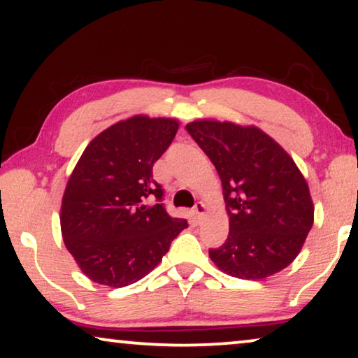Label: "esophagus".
<instances>
[{
  "label": "esophagus",
  "mask_w": 358,
  "mask_h": 358,
  "mask_svg": "<svg viewBox=\"0 0 358 358\" xmlns=\"http://www.w3.org/2000/svg\"><path fill=\"white\" fill-rule=\"evenodd\" d=\"M193 213H194V218H196V220L199 222L201 218L206 215V206L202 204V202H196V206L193 207Z\"/></svg>",
  "instance_id": "1"
}]
</instances>
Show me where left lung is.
<instances>
[{"label": "left lung", "mask_w": 358, "mask_h": 358, "mask_svg": "<svg viewBox=\"0 0 358 358\" xmlns=\"http://www.w3.org/2000/svg\"><path fill=\"white\" fill-rule=\"evenodd\" d=\"M186 130L222 180L230 233L212 262L243 280H262L286 268L313 225L307 181L278 143L255 127L196 120Z\"/></svg>", "instance_id": "obj_1"}]
</instances>
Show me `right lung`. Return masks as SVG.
<instances>
[{"label":"right lung","instance_id":"1","mask_svg":"<svg viewBox=\"0 0 358 358\" xmlns=\"http://www.w3.org/2000/svg\"><path fill=\"white\" fill-rule=\"evenodd\" d=\"M178 130L173 119L135 115L99 133L67 181L61 207L64 244L98 285L141 280L188 227L170 217L152 165Z\"/></svg>","mask_w":358,"mask_h":358}]
</instances>
